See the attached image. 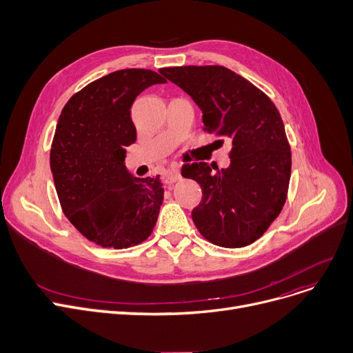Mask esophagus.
<instances>
[{"label": "esophagus", "instance_id": "1", "mask_svg": "<svg viewBox=\"0 0 353 353\" xmlns=\"http://www.w3.org/2000/svg\"><path fill=\"white\" fill-rule=\"evenodd\" d=\"M180 172H177V170H172V172H169L165 174V177H164V180H165V183L167 184H173V183H176L177 180H180Z\"/></svg>", "mask_w": 353, "mask_h": 353}]
</instances>
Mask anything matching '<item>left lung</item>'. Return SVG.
Returning <instances> with one entry per match:
<instances>
[{
	"label": "left lung",
	"instance_id": "left-lung-1",
	"mask_svg": "<svg viewBox=\"0 0 353 353\" xmlns=\"http://www.w3.org/2000/svg\"><path fill=\"white\" fill-rule=\"evenodd\" d=\"M200 107L203 130L232 143L230 165L184 164L201 201L192 217L197 230L221 248H245L269 229L288 197L292 153L273 101L250 81L221 65L159 70ZM223 143L225 140H217Z\"/></svg>",
	"mask_w": 353,
	"mask_h": 353
}]
</instances>
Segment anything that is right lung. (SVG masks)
I'll use <instances>...</instances> for the list:
<instances>
[{"instance_id": "right-lung-1", "label": "right lung", "mask_w": 353, "mask_h": 353, "mask_svg": "<svg viewBox=\"0 0 353 353\" xmlns=\"http://www.w3.org/2000/svg\"><path fill=\"white\" fill-rule=\"evenodd\" d=\"M161 83L152 70L110 72L76 92L59 117L50 152L54 186L71 225L101 248L136 246L156 226L160 176L134 177L124 160L137 139L130 108L143 90Z\"/></svg>"}]
</instances>
